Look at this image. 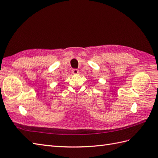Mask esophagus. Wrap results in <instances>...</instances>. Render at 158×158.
Instances as JSON below:
<instances>
[{"mask_svg":"<svg viewBox=\"0 0 158 158\" xmlns=\"http://www.w3.org/2000/svg\"><path fill=\"white\" fill-rule=\"evenodd\" d=\"M72 73L73 74V75H78V74L79 73V70H77V69H73L72 70Z\"/></svg>","mask_w":158,"mask_h":158,"instance_id":"esophagus-1","label":"esophagus"}]
</instances>
